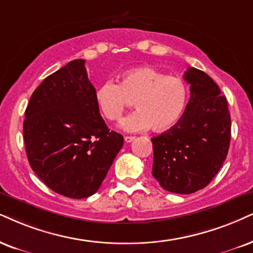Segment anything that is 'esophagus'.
<instances>
[{
	"label": "esophagus",
	"mask_w": 253,
	"mask_h": 253,
	"mask_svg": "<svg viewBox=\"0 0 253 253\" xmlns=\"http://www.w3.org/2000/svg\"><path fill=\"white\" fill-rule=\"evenodd\" d=\"M134 140H135V137L134 136H125V142H127V143L132 142V141H134Z\"/></svg>",
	"instance_id": "1"
}]
</instances>
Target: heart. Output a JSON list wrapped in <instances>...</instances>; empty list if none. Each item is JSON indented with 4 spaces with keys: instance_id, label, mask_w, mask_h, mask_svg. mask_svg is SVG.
<instances>
[{
    "instance_id": "b5f03b06",
    "label": "heart",
    "mask_w": 253,
    "mask_h": 253,
    "mask_svg": "<svg viewBox=\"0 0 253 253\" xmlns=\"http://www.w3.org/2000/svg\"><path fill=\"white\" fill-rule=\"evenodd\" d=\"M101 116L108 121L121 119L129 103L136 110L123 120L126 132H140L152 127L155 132L170 129L183 114L188 101L184 82L160 70L142 66L125 72L118 84L106 82L94 92Z\"/></svg>"
}]
</instances>
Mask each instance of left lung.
<instances>
[{
  "label": "left lung",
  "instance_id": "8db88e82",
  "mask_svg": "<svg viewBox=\"0 0 253 253\" xmlns=\"http://www.w3.org/2000/svg\"><path fill=\"white\" fill-rule=\"evenodd\" d=\"M190 100L177 124L153 137L152 174L165 190L191 194L203 189L219 171L228 155L231 119L228 101L207 75L189 68Z\"/></svg>",
  "mask_w": 253,
  "mask_h": 253
}]
</instances>
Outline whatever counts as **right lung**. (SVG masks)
Instances as JSON below:
<instances>
[{
	"label": "right lung",
	"mask_w": 253,
	"mask_h": 253,
	"mask_svg": "<svg viewBox=\"0 0 253 253\" xmlns=\"http://www.w3.org/2000/svg\"><path fill=\"white\" fill-rule=\"evenodd\" d=\"M84 59L46 77L25 110L28 161L50 189L70 198L97 193L124 145L110 130L94 100Z\"/></svg>",
	"instance_id": "1"
}]
</instances>
